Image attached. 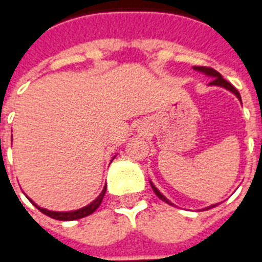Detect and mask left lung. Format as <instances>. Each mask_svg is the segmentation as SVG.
I'll list each match as a JSON object with an SVG mask.
<instances>
[{
	"instance_id": "left-lung-1",
	"label": "left lung",
	"mask_w": 262,
	"mask_h": 262,
	"mask_svg": "<svg viewBox=\"0 0 262 262\" xmlns=\"http://www.w3.org/2000/svg\"><path fill=\"white\" fill-rule=\"evenodd\" d=\"M192 68H194V70H195L196 72H201V74H204V75H206V76H209V78L213 79L212 82L209 83V86L223 87V89H226V90L231 91V93H232V94H234L235 97H236V98H238L239 101H241V103H242V98H241V94H239V93H238V90H236V89H235V87L232 86V84H231L230 82H227L226 79L223 78L222 75L219 74L217 71H214L213 68H208V67H192ZM150 186H151V188H153V191L156 192V195L159 196L160 200L164 201V202H167V204H169V205H173L171 202V201L168 200L167 196L161 194V191H160L159 188L156 187V186H154V184L151 183V180H150ZM216 205H217V204L210 205V206H208V208H205V209L213 208V206H216Z\"/></svg>"
}]
</instances>
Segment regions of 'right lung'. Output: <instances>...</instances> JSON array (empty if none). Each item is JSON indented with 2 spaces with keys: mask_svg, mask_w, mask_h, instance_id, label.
<instances>
[{
  "mask_svg": "<svg viewBox=\"0 0 262 262\" xmlns=\"http://www.w3.org/2000/svg\"><path fill=\"white\" fill-rule=\"evenodd\" d=\"M116 157V156H115ZM113 157V159H115ZM112 159V160H113ZM105 191H106V186L103 187V190L101 191V194H99L97 198H95L91 204L86 205V206H83V208L80 209H76V210H68V212H56V210H49V209H45V208H40L39 205H36L34 201L31 200V198H28V200L31 201L32 205H35V208L38 209V210H40L42 213L46 214V216H49V217L52 219H56V220H61V222H71V220H78V219H83L86 217V216H89V214L94 213L95 210L98 209V206L101 205V202H102L103 200V195H105Z\"/></svg>",
  "mask_w": 262,
  "mask_h": 262,
  "instance_id": "right-lung-1",
  "label": "right lung"
}]
</instances>
